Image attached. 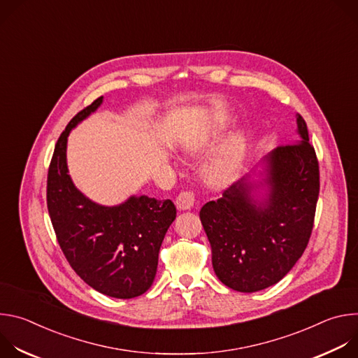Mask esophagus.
<instances>
[{"instance_id": "esophagus-1", "label": "esophagus", "mask_w": 358, "mask_h": 358, "mask_svg": "<svg viewBox=\"0 0 358 358\" xmlns=\"http://www.w3.org/2000/svg\"><path fill=\"white\" fill-rule=\"evenodd\" d=\"M176 203H177V207L180 210H182V211L191 210L194 207V203H195V194H194V191H189V189L181 191L178 194L177 199H176Z\"/></svg>"}]
</instances>
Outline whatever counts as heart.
<instances>
[{"label": "heart", "mask_w": 358, "mask_h": 358, "mask_svg": "<svg viewBox=\"0 0 358 358\" xmlns=\"http://www.w3.org/2000/svg\"><path fill=\"white\" fill-rule=\"evenodd\" d=\"M243 156V141L239 137H235L224 155L217 160L214 167L211 169V178L217 182L228 181L238 170Z\"/></svg>", "instance_id": "b5f03b06"}]
</instances>
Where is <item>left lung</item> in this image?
<instances>
[{
    "label": "left lung",
    "mask_w": 358,
    "mask_h": 358,
    "mask_svg": "<svg viewBox=\"0 0 358 358\" xmlns=\"http://www.w3.org/2000/svg\"><path fill=\"white\" fill-rule=\"evenodd\" d=\"M296 122L299 141L276 147L265 159L264 199H255L257 185L242 178L199 211L215 275L236 292H259L278 283L309 243L320 173L308 126L300 115Z\"/></svg>",
    "instance_id": "8db88e82"
}]
</instances>
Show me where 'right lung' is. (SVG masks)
Returning a JSON list of instances; mask_svg holds the SVG:
<instances>
[{
    "label": "right lung",
    "mask_w": 358,
    "mask_h": 358,
    "mask_svg": "<svg viewBox=\"0 0 358 358\" xmlns=\"http://www.w3.org/2000/svg\"><path fill=\"white\" fill-rule=\"evenodd\" d=\"M103 101L97 97L59 136L46 181L48 213L72 269L94 290L116 299L143 294L155 280L164 235L176 220L171 199L130 196L116 207L86 198L66 166L71 130Z\"/></svg>",
    "instance_id": "add662e5"
}]
</instances>
